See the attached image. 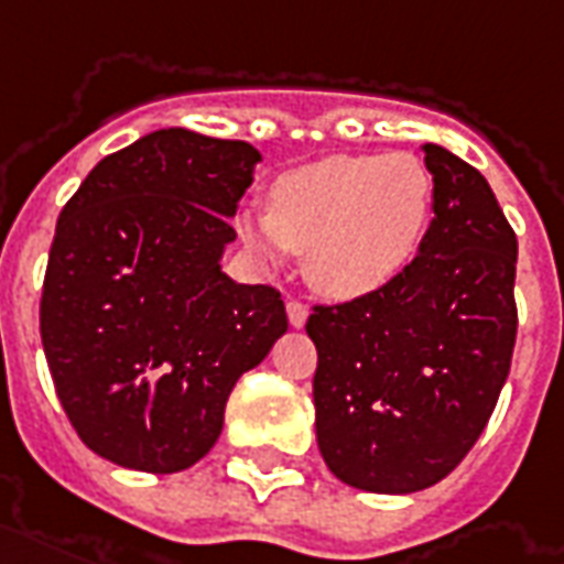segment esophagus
<instances>
[{"instance_id": "esophagus-1", "label": "esophagus", "mask_w": 564, "mask_h": 564, "mask_svg": "<svg viewBox=\"0 0 564 564\" xmlns=\"http://www.w3.org/2000/svg\"><path fill=\"white\" fill-rule=\"evenodd\" d=\"M286 316H290V325L302 328L307 323V307L299 299H286Z\"/></svg>"}]
</instances>
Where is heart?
<instances>
[{
  "instance_id": "b5f03b06",
  "label": "heart",
  "mask_w": 564,
  "mask_h": 564,
  "mask_svg": "<svg viewBox=\"0 0 564 564\" xmlns=\"http://www.w3.org/2000/svg\"><path fill=\"white\" fill-rule=\"evenodd\" d=\"M433 178L415 154H335L271 182L265 212H241V239L262 260L304 253L328 299L377 293L419 253Z\"/></svg>"
}]
</instances>
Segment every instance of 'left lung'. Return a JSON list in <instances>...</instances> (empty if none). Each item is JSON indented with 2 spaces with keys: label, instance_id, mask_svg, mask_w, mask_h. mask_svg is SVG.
I'll return each instance as SVG.
<instances>
[{
  "label": "left lung",
  "instance_id": "obj_1",
  "mask_svg": "<svg viewBox=\"0 0 564 564\" xmlns=\"http://www.w3.org/2000/svg\"><path fill=\"white\" fill-rule=\"evenodd\" d=\"M433 224L377 293L314 304L316 442L370 494H415L457 469L494 415L517 340V236L487 178L424 143Z\"/></svg>",
  "mask_w": 564,
  "mask_h": 564
}]
</instances>
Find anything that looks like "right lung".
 Wrapping results in <instances>:
<instances>
[{
  "label": "right lung",
  "instance_id": "obj_1",
  "mask_svg": "<svg viewBox=\"0 0 564 564\" xmlns=\"http://www.w3.org/2000/svg\"><path fill=\"white\" fill-rule=\"evenodd\" d=\"M257 161L241 140L166 128L107 154L62 208L41 344L70 427L104 460L194 466L236 379L286 332L274 286L220 271Z\"/></svg>",
  "mask_w": 564,
  "mask_h": 564
}]
</instances>
